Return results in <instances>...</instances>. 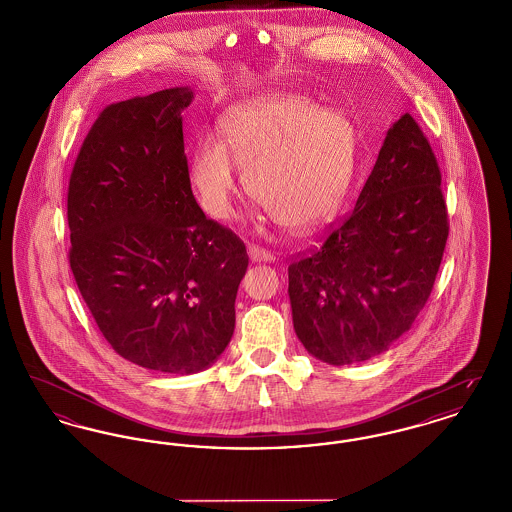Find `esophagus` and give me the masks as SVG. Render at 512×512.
Wrapping results in <instances>:
<instances>
[{"mask_svg": "<svg viewBox=\"0 0 512 512\" xmlns=\"http://www.w3.org/2000/svg\"><path fill=\"white\" fill-rule=\"evenodd\" d=\"M249 257L253 263H270L274 261V255L265 249V247H259V245H249Z\"/></svg>", "mask_w": 512, "mask_h": 512, "instance_id": "34e87169", "label": "esophagus"}]
</instances>
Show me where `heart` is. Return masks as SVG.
<instances>
[{
	"instance_id": "heart-1",
	"label": "heart",
	"mask_w": 512,
	"mask_h": 512,
	"mask_svg": "<svg viewBox=\"0 0 512 512\" xmlns=\"http://www.w3.org/2000/svg\"><path fill=\"white\" fill-rule=\"evenodd\" d=\"M219 128L222 142L203 136L190 161L205 213L232 215L240 182L234 162L249 194L288 230H309L340 209L355 172V134L340 111L278 94L230 107Z\"/></svg>"
}]
</instances>
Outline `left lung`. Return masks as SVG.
<instances>
[{"label": "left lung", "mask_w": 512, "mask_h": 512, "mask_svg": "<svg viewBox=\"0 0 512 512\" xmlns=\"http://www.w3.org/2000/svg\"><path fill=\"white\" fill-rule=\"evenodd\" d=\"M449 236L436 155L418 122H393L355 209L288 267L293 328L328 365L390 349L426 305Z\"/></svg>", "instance_id": "8db88e82"}]
</instances>
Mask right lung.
Returning <instances> with one entry per match:
<instances>
[{
  "label": "right lung",
  "mask_w": 512,
  "mask_h": 512,
  "mask_svg": "<svg viewBox=\"0 0 512 512\" xmlns=\"http://www.w3.org/2000/svg\"><path fill=\"white\" fill-rule=\"evenodd\" d=\"M169 88L107 105L74 161L69 263L103 338L122 359L194 374L232 340L245 245L195 201L182 111Z\"/></svg>",
  "instance_id": "1"
}]
</instances>
